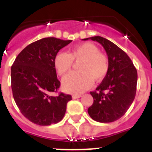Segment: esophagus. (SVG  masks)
Wrapping results in <instances>:
<instances>
[{"label": "esophagus", "mask_w": 152, "mask_h": 152, "mask_svg": "<svg viewBox=\"0 0 152 152\" xmlns=\"http://www.w3.org/2000/svg\"><path fill=\"white\" fill-rule=\"evenodd\" d=\"M81 94H73V95H72V98H73V99H77V98H81Z\"/></svg>", "instance_id": "obj_1"}]
</instances>
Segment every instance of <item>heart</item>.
I'll list each match as a JSON object with an SVG mask.
<instances>
[{"label": "heart", "instance_id": "b5f03b06", "mask_svg": "<svg viewBox=\"0 0 152 152\" xmlns=\"http://www.w3.org/2000/svg\"><path fill=\"white\" fill-rule=\"evenodd\" d=\"M74 61H81L78 66L80 71L71 72L62 81L64 90L74 94H79L90 88L94 80H103L109 68L107 57L100 52L99 48L92 43L77 45L70 54L58 53L54 64L58 75H64L69 71Z\"/></svg>", "mask_w": 152, "mask_h": 152}]
</instances>
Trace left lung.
Listing matches in <instances>:
<instances>
[{"label": "left lung", "instance_id": "left-lung-1", "mask_svg": "<svg viewBox=\"0 0 152 152\" xmlns=\"http://www.w3.org/2000/svg\"><path fill=\"white\" fill-rule=\"evenodd\" d=\"M88 39L103 46L109 68L96 91L90 92L94 102L88 112L96 121L113 122L126 113L134 101L138 81L137 70L128 54L113 42L100 36L83 40Z\"/></svg>", "mask_w": 152, "mask_h": 152}]
</instances>
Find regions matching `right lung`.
<instances>
[{
  "instance_id": "1",
  "label": "right lung",
  "mask_w": 152,
  "mask_h": 152,
  "mask_svg": "<svg viewBox=\"0 0 152 152\" xmlns=\"http://www.w3.org/2000/svg\"><path fill=\"white\" fill-rule=\"evenodd\" d=\"M71 40L45 37L30 44L11 66V88L19 110L38 125H50L62 120L71 95L57 92L61 85L54 60Z\"/></svg>"
}]
</instances>
